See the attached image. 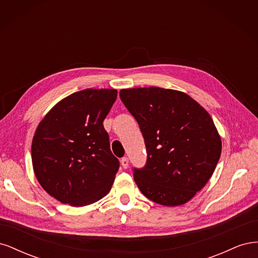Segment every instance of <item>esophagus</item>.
I'll return each mask as SVG.
<instances>
[{
  "label": "esophagus",
  "instance_id": "1",
  "mask_svg": "<svg viewBox=\"0 0 258 258\" xmlns=\"http://www.w3.org/2000/svg\"><path fill=\"white\" fill-rule=\"evenodd\" d=\"M120 163H121L122 168L127 169V168H128V166H129V159H128L127 157H122V158H121V160H120Z\"/></svg>",
  "mask_w": 258,
  "mask_h": 258
}]
</instances>
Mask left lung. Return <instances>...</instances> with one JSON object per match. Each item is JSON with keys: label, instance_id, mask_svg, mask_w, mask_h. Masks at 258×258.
Masks as SVG:
<instances>
[{"label": "left lung", "instance_id": "left-lung-1", "mask_svg": "<svg viewBox=\"0 0 258 258\" xmlns=\"http://www.w3.org/2000/svg\"><path fill=\"white\" fill-rule=\"evenodd\" d=\"M119 96L144 138L145 166L132 169L140 190L156 204L184 205L208 183L221 157L222 142L212 118L177 90L121 89Z\"/></svg>", "mask_w": 258, "mask_h": 258}]
</instances>
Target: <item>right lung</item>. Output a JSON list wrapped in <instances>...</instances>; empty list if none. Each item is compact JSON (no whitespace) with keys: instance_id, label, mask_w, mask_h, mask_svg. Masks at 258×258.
<instances>
[{"instance_id":"right-lung-1","label":"right lung","mask_w":258,"mask_h":258,"mask_svg":"<svg viewBox=\"0 0 258 258\" xmlns=\"http://www.w3.org/2000/svg\"><path fill=\"white\" fill-rule=\"evenodd\" d=\"M115 89H85L54 105L33 137L32 163L50 196L73 207L88 206L110 191L119 160L111 152L103 120Z\"/></svg>"}]
</instances>
